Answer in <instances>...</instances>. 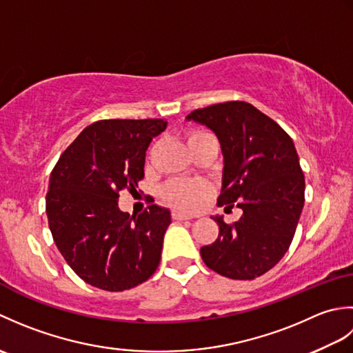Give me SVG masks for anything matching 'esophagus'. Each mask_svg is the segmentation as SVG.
Wrapping results in <instances>:
<instances>
[{
    "label": "esophagus",
    "mask_w": 353,
    "mask_h": 353,
    "mask_svg": "<svg viewBox=\"0 0 353 353\" xmlns=\"http://www.w3.org/2000/svg\"><path fill=\"white\" fill-rule=\"evenodd\" d=\"M192 216L191 215H186L183 212H179V211H174L172 212V220H177V221H183V220H191Z\"/></svg>",
    "instance_id": "34e87169"
}]
</instances>
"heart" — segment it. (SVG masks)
Instances as JSON below:
<instances>
[{
  "mask_svg": "<svg viewBox=\"0 0 353 353\" xmlns=\"http://www.w3.org/2000/svg\"><path fill=\"white\" fill-rule=\"evenodd\" d=\"M206 137H212L208 132H192L188 142H197ZM212 185L203 179H172L161 190V196L177 209L182 211H196L212 196Z\"/></svg>",
  "mask_w": 353,
  "mask_h": 353,
  "instance_id": "obj_1",
  "label": "heart"
}]
</instances>
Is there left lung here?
<instances>
[{"instance_id":"8db88e82","label":"left lung","mask_w":353,"mask_h":353,"mask_svg":"<svg viewBox=\"0 0 353 353\" xmlns=\"http://www.w3.org/2000/svg\"><path fill=\"white\" fill-rule=\"evenodd\" d=\"M186 119L209 127L224 156L216 205L243 209L219 224V238L200 249L205 264L229 279L250 281L272 270L290 249L305 203V176L294 142L250 103L226 101L192 110Z\"/></svg>"}]
</instances>
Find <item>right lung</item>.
<instances>
[{
  "label": "right lung",
  "mask_w": 353,
  "mask_h": 353,
  "mask_svg": "<svg viewBox=\"0 0 353 353\" xmlns=\"http://www.w3.org/2000/svg\"><path fill=\"white\" fill-rule=\"evenodd\" d=\"M165 119H101L81 132L51 171L47 216L52 239L80 279L124 291L145 282L161 262L170 211L150 205L119 211V191H137L145 150Z\"/></svg>",
  "instance_id": "obj_1"
}]
</instances>
